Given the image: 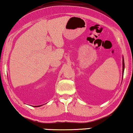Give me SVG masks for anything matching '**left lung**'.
Instances as JSON below:
<instances>
[{
	"label": "left lung",
	"instance_id": "1",
	"mask_svg": "<svg viewBox=\"0 0 133 133\" xmlns=\"http://www.w3.org/2000/svg\"><path fill=\"white\" fill-rule=\"evenodd\" d=\"M124 67H125V65H124V59H123V69H122V72L123 74H124ZM124 75V74H123Z\"/></svg>",
	"mask_w": 133,
	"mask_h": 133
}]
</instances>
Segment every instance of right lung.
I'll return each mask as SVG.
<instances>
[{"instance_id":"add662e5","label":"right lung","mask_w":133,"mask_h":133,"mask_svg":"<svg viewBox=\"0 0 133 133\" xmlns=\"http://www.w3.org/2000/svg\"><path fill=\"white\" fill-rule=\"evenodd\" d=\"M39 106H41V105H37V106H35V107H39Z\"/></svg>"}]
</instances>
